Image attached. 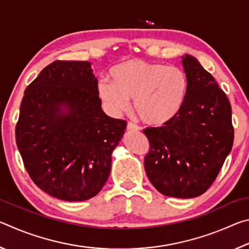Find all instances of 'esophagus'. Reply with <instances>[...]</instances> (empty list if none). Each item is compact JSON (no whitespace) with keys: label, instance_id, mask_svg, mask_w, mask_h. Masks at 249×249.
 Wrapping results in <instances>:
<instances>
[{"label":"esophagus","instance_id":"1","mask_svg":"<svg viewBox=\"0 0 249 249\" xmlns=\"http://www.w3.org/2000/svg\"><path fill=\"white\" fill-rule=\"evenodd\" d=\"M127 130H134V132H137V130H140V127L136 124L132 123V122H128L127 123Z\"/></svg>","mask_w":249,"mask_h":249}]
</instances>
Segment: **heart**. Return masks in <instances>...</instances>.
<instances>
[{
  "mask_svg": "<svg viewBox=\"0 0 249 249\" xmlns=\"http://www.w3.org/2000/svg\"><path fill=\"white\" fill-rule=\"evenodd\" d=\"M112 80L101 79L98 95L113 114L125 112L134 99L138 117L149 126H162L178 115L184 103L188 80L183 70L142 59L113 67Z\"/></svg>",
  "mask_w": 249,
  "mask_h": 249,
  "instance_id": "heart-1",
  "label": "heart"
}]
</instances>
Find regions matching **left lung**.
Segmentation results:
<instances>
[{
    "mask_svg": "<svg viewBox=\"0 0 249 249\" xmlns=\"http://www.w3.org/2000/svg\"><path fill=\"white\" fill-rule=\"evenodd\" d=\"M188 80L184 103L174 120L144 133L150 150L147 177L163 196H201L220 172L234 142L231 107L213 75L190 54L182 56Z\"/></svg>",
    "mask_w": 249,
    "mask_h": 249,
    "instance_id": "1",
    "label": "left lung"
}]
</instances>
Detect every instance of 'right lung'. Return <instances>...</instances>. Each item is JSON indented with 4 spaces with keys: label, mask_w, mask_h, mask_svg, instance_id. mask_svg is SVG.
<instances>
[{
    "label": "right lung",
    "mask_w": 249,
    "mask_h": 249,
    "mask_svg": "<svg viewBox=\"0 0 249 249\" xmlns=\"http://www.w3.org/2000/svg\"><path fill=\"white\" fill-rule=\"evenodd\" d=\"M96 89L89 61L56 60L24 92L16 145L34 183L57 199H91L109 176L127 123L105 114Z\"/></svg>",
    "instance_id": "1"
}]
</instances>
